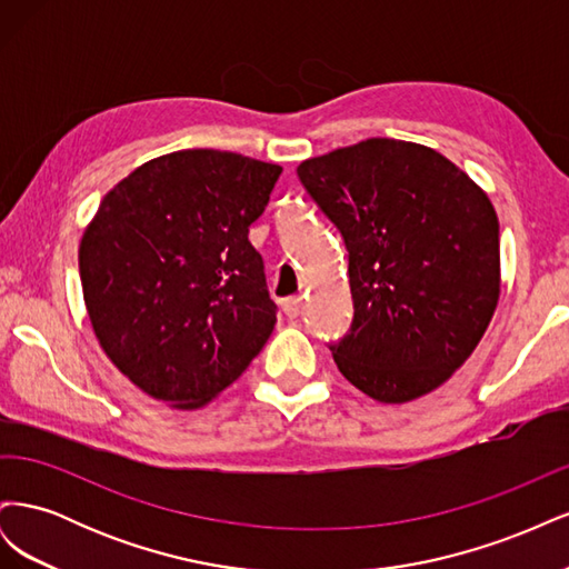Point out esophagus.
<instances>
[{"label":"esophagus","instance_id":"34e87169","mask_svg":"<svg viewBox=\"0 0 569 569\" xmlns=\"http://www.w3.org/2000/svg\"><path fill=\"white\" fill-rule=\"evenodd\" d=\"M282 311H284V316H287L289 320L299 318V313H301V297H289V299H284V301H282Z\"/></svg>","mask_w":569,"mask_h":569}]
</instances>
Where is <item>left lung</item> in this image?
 <instances>
[{
	"mask_svg": "<svg viewBox=\"0 0 569 569\" xmlns=\"http://www.w3.org/2000/svg\"><path fill=\"white\" fill-rule=\"evenodd\" d=\"M297 176L349 251L353 320L330 343L339 372L382 403L443 385L501 291L489 197L439 151L387 137L308 159Z\"/></svg>",
	"mask_w": 569,
	"mask_h": 569,
	"instance_id": "left-lung-1",
	"label": "left lung"
}]
</instances>
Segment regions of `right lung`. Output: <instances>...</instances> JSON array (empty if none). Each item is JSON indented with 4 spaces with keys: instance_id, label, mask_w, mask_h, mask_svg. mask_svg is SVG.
<instances>
[{
    "instance_id": "1",
    "label": "right lung",
    "mask_w": 569,
    "mask_h": 569,
    "mask_svg": "<svg viewBox=\"0 0 569 569\" xmlns=\"http://www.w3.org/2000/svg\"><path fill=\"white\" fill-rule=\"evenodd\" d=\"M280 173L184 149L132 170L99 203L78 253L84 306L113 366L153 399L209 403L268 341L278 306L249 228Z\"/></svg>"
}]
</instances>
